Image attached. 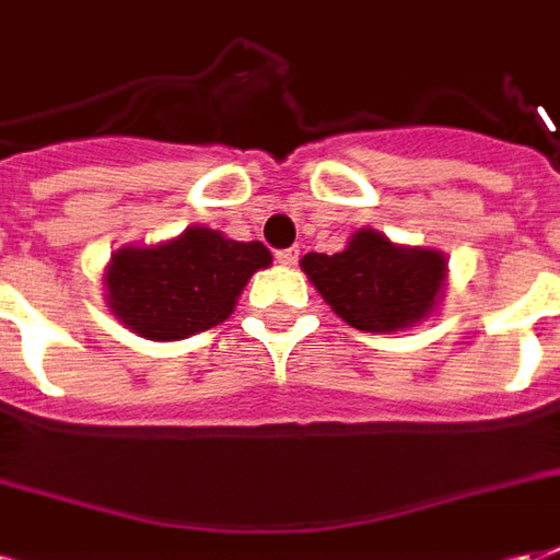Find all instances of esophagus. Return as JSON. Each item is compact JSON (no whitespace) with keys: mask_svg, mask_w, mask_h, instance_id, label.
<instances>
[{"mask_svg":"<svg viewBox=\"0 0 560 560\" xmlns=\"http://www.w3.org/2000/svg\"><path fill=\"white\" fill-rule=\"evenodd\" d=\"M275 259L280 265H295L298 262V247H289V250H277Z\"/></svg>","mask_w":560,"mask_h":560,"instance_id":"obj_1","label":"esophagus"}]
</instances>
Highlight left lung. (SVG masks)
Here are the masks:
<instances>
[{"mask_svg":"<svg viewBox=\"0 0 560 560\" xmlns=\"http://www.w3.org/2000/svg\"><path fill=\"white\" fill-rule=\"evenodd\" d=\"M301 271L342 322L370 334L411 328L442 301L447 259L439 250L402 247L375 230H358L346 250L307 253Z\"/></svg>","mask_w":560,"mask_h":560,"instance_id":"left-lung-1","label":"left lung"}]
</instances>
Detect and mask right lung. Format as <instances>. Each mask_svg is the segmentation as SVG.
I'll return each instance as SVG.
<instances>
[{"instance_id":"right-lung-1","label":"right lung","mask_w":560,"mask_h":560,"mask_svg":"<svg viewBox=\"0 0 560 560\" xmlns=\"http://www.w3.org/2000/svg\"><path fill=\"white\" fill-rule=\"evenodd\" d=\"M271 265L262 241H232L190 226L154 247H121L104 275L107 304L125 328L145 340H185L230 319L241 289Z\"/></svg>"}]
</instances>
